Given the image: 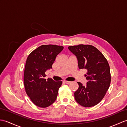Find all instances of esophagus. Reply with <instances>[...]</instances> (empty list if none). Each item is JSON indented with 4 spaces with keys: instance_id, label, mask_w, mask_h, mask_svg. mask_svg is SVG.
<instances>
[{
    "instance_id": "esophagus-1",
    "label": "esophagus",
    "mask_w": 127,
    "mask_h": 127,
    "mask_svg": "<svg viewBox=\"0 0 127 127\" xmlns=\"http://www.w3.org/2000/svg\"><path fill=\"white\" fill-rule=\"evenodd\" d=\"M64 83H65V84H70V83H71V82H70V81H64Z\"/></svg>"
}]
</instances>
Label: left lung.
<instances>
[{"label": "left lung", "instance_id": "left-lung-1", "mask_svg": "<svg viewBox=\"0 0 127 127\" xmlns=\"http://www.w3.org/2000/svg\"><path fill=\"white\" fill-rule=\"evenodd\" d=\"M68 49L77 57L79 69L87 70V85L83 86L77 82L79 87L74 93L75 100L84 107L95 106L103 98L110 84V66L107 59L93 45L80 44Z\"/></svg>", "mask_w": 127, "mask_h": 127}]
</instances>
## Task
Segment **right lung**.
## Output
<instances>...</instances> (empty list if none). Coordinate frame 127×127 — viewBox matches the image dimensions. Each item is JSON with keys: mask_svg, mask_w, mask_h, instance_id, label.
Segmentation results:
<instances>
[{"mask_svg": "<svg viewBox=\"0 0 127 127\" xmlns=\"http://www.w3.org/2000/svg\"><path fill=\"white\" fill-rule=\"evenodd\" d=\"M63 46L43 45L33 50L26 60L24 84L26 93L37 107L46 108L57 98L62 82L46 79V70L52 68L56 57L62 51Z\"/></svg>", "mask_w": 127, "mask_h": 127, "instance_id": "add662e5", "label": "right lung"}]
</instances>
